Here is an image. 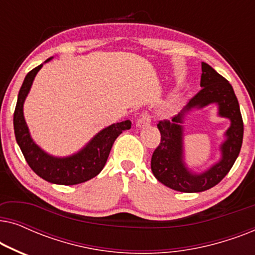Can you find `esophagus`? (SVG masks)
Instances as JSON below:
<instances>
[{
    "mask_svg": "<svg viewBox=\"0 0 255 255\" xmlns=\"http://www.w3.org/2000/svg\"><path fill=\"white\" fill-rule=\"evenodd\" d=\"M151 121H152L151 116H149L147 113H144L140 117L138 118L137 123H135V127H137L138 128L147 127V125H149V123H151Z\"/></svg>",
    "mask_w": 255,
    "mask_h": 255,
    "instance_id": "esophagus-1",
    "label": "esophagus"
}]
</instances>
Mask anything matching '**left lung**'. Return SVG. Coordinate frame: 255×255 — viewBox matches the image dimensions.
Wrapping results in <instances>:
<instances>
[{"label":"left lung","instance_id":"obj_1","mask_svg":"<svg viewBox=\"0 0 255 255\" xmlns=\"http://www.w3.org/2000/svg\"><path fill=\"white\" fill-rule=\"evenodd\" d=\"M202 89L189 101L172 121L159 122L161 141L151 159V169L155 179L166 187L181 193H201L215 187L224 179L238 158L243 144L244 124L238 100L228 80L210 65L202 62ZM216 104L219 116L230 121L226 139L220 146L221 158L201 173L189 169L184 161V120L194 110Z\"/></svg>","mask_w":255,"mask_h":255}]
</instances>
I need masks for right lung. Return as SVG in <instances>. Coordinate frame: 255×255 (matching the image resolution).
I'll use <instances>...</instances> for the list:
<instances>
[{"label": "right lung", "mask_w": 255, "mask_h": 255, "mask_svg": "<svg viewBox=\"0 0 255 255\" xmlns=\"http://www.w3.org/2000/svg\"><path fill=\"white\" fill-rule=\"evenodd\" d=\"M53 57L48 58L45 62H48ZM41 67L43 64L27 73L19 89L15 113H13V130H15L16 141L31 169L41 179L47 182L64 184V186L86 182L101 173L115 140L122 132L131 128V122L128 120L104 128L99 133L94 135L89 142H87L85 147L74 154L68 156L48 154L31 137L23 113L24 102L30 92L33 80Z\"/></svg>", "instance_id": "add662e5"}]
</instances>
